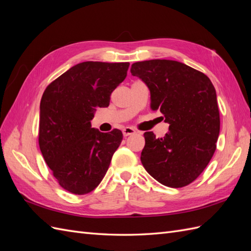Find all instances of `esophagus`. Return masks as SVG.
<instances>
[{
    "mask_svg": "<svg viewBox=\"0 0 251 251\" xmlns=\"http://www.w3.org/2000/svg\"><path fill=\"white\" fill-rule=\"evenodd\" d=\"M135 133H136V131L134 130L133 127H130V126H126V127H125L124 130H123V134H124L125 137H127V136L133 135Z\"/></svg>",
    "mask_w": 251,
    "mask_h": 251,
    "instance_id": "1",
    "label": "esophagus"
}]
</instances>
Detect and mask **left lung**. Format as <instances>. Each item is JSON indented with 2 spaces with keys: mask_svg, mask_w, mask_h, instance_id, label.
I'll list each match as a JSON object with an SVG mask.
<instances>
[{
  "mask_svg": "<svg viewBox=\"0 0 251 251\" xmlns=\"http://www.w3.org/2000/svg\"><path fill=\"white\" fill-rule=\"evenodd\" d=\"M151 93V109L160 110L170 125L162 138L143 134L141 163L151 177L169 187L192 183L206 168L217 148L220 114L214 85L204 73L170 59L134 63Z\"/></svg>",
  "mask_w": 251,
  "mask_h": 251,
  "instance_id": "left-lung-1",
  "label": "left lung"
}]
</instances>
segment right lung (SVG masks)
<instances>
[{"instance_id":"right-lung-1","label":"right lung","mask_w":251,"mask_h":251,"mask_svg":"<svg viewBox=\"0 0 251 251\" xmlns=\"http://www.w3.org/2000/svg\"><path fill=\"white\" fill-rule=\"evenodd\" d=\"M128 63L83 62L45 90L40 105L39 144L58 184L86 195L100 183L123 133L91 126L96 108H107L114 90L126 77Z\"/></svg>"}]
</instances>
